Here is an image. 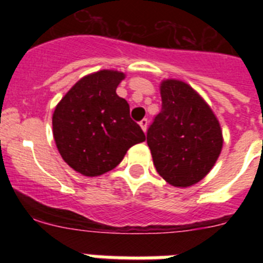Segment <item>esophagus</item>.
<instances>
[{"label": "esophagus", "instance_id": "1", "mask_svg": "<svg viewBox=\"0 0 263 263\" xmlns=\"http://www.w3.org/2000/svg\"><path fill=\"white\" fill-rule=\"evenodd\" d=\"M139 125H141V127H142L143 132H146V130H147V125H148L147 118H143V120L139 121Z\"/></svg>", "mask_w": 263, "mask_h": 263}]
</instances>
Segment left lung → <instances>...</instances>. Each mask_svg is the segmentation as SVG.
Returning <instances> with one entry per match:
<instances>
[{
    "instance_id": "8db88e82",
    "label": "left lung",
    "mask_w": 263,
    "mask_h": 263,
    "mask_svg": "<svg viewBox=\"0 0 263 263\" xmlns=\"http://www.w3.org/2000/svg\"><path fill=\"white\" fill-rule=\"evenodd\" d=\"M162 109L147 130L158 174L174 187H190L210 173L222 148L212 109L184 81L160 83Z\"/></svg>"
}]
</instances>
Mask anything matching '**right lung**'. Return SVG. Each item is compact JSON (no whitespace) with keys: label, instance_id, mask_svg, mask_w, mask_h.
<instances>
[{"label":"right lung","instance_id":"1","mask_svg":"<svg viewBox=\"0 0 263 263\" xmlns=\"http://www.w3.org/2000/svg\"><path fill=\"white\" fill-rule=\"evenodd\" d=\"M125 73L103 69L84 76L60 100L52 133L60 155L85 176H99L120 164L136 143L146 139L130 118L129 104L116 93Z\"/></svg>","mask_w":263,"mask_h":263}]
</instances>
